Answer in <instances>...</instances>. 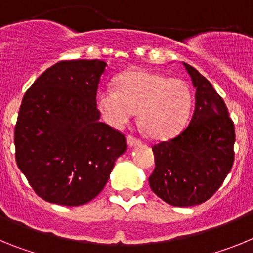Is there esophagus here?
Instances as JSON below:
<instances>
[{"instance_id":"esophagus-1","label":"esophagus","mask_w":253,"mask_h":253,"mask_svg":"<svg viewBox=\"0 0 253 253\" xmlns=\"http://www.w3.org/2000/svg\"><path fill=\"white\" fill-rule=\"evenodd\" d=\"M126 143H128L129 147H135V146H139L140 143V139H138V138L133 137V135H129L128 138H126Z\"/></svg>"}]
</instances>
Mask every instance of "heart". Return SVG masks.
I'll use <instances>...</instances> for the list:
<instances>
[{"label":"heart","instance_id":"b5f03b06","mask_svg":"<svg viewBox=\"0 0 253 253\" xmlns=\"http://www.w3.org/2000/svg\"><path fill=\"white\" fill-rule=\"evenodd\" d=\"M104 119L122 128L139 111V120L152 138L165 139L186 124L193 93L180 78H169L147 69H131L116 78V88L107 84L97 92Z\"/></svg>","mask_w":253,"mask_h":253}]
</instances>
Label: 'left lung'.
<instances>
[{
    "mask_svg": "<svg viewBox=\"0 0 253 253\" xmlns=\"http://www.w3.org/2000/svg\"><path fill=\"white\" fill-rule=\"evenodd\" d=\"M191 77L195 110L187 128L152 148L156 169L149 186L173 207H193L211 198L234 161V124L224 101L194 67L182 62Z\"/></svg>",
    "mask_w": 253,
    "mask_h": 253,
    "instance_id": "left-lung-1",
    "label": "left lung"
}]
</instances>
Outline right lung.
Listing matches in <instances>:
<instances>
[{"instance_id": "obj_1", "label": "right lung", "mask_w": 253, "mask_h": 253, "mask_svg": "<svg viewBox=\"0 0 253 253\" xmlns=\"http://www.w3.org/2000/svg\"><path fill=\"white\" fill-rule=\"evenodd\" d=\"M105 68L100 59L62 60L24 95L15 157L45 202L77 207L92 200L126 151L124 135L100 122L96 93Z\"/></svg>"}]
</instances>
